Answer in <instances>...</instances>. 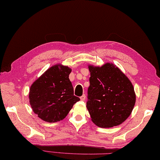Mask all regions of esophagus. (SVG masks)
<instances>
[{
	"label": "esophagus",
	"mask_w": 160,
	"mask_h": 160,
	"mask_svg": "<svg viewBox=\"0 0 160 160\" xmlns=\"http://www.w3.org/2000/svg\"><path fill=\"white\" fill-rule=\"evenodd\" d=\"M80 99L82 101H84L85 99H86V95H85V94H83V95L80 97Z\"/></svg>",
	"instance_id": "34e87169"
}]
</instances>
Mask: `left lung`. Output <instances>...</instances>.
Segmentation results:
<instances>
[{"mask_svg": "<svg viewBox=\"0 0 160 160\" xmlns=\"http://www.w3.org/2000/svg\"><path fill=\"white\" fill-rule=\"evenodd\" d=\"M90 72L87 108L94 123L101 128L121 124L131 114L136 96L124 74L112 63L88 66Z\"/></svg>", "mask_w": 160, "mask_h": 160, "instance_id": "1", "label": "left lung"}]
</instances>
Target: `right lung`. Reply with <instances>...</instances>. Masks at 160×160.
I'll return each instance as SVG.
<instances>
[{
  "instance_id": "add662e5",
  "label": "right lung",
  "mask_w": 160,
  "mask_h": 160,
  "mask_svg": "<svg viewBox=\"0 0 160 160\" xmlns=\"http://www.w3.org/2000/svg\"><path fill=\"white\" fill-rule=\"evenodd\" d=\"M71 71L68 66L55 65L31 86L29 93L30 106L43 121L52 123L63 119L74 104L80 100L74 95L69 79Z\"/></svg>"
}]
</instances>
